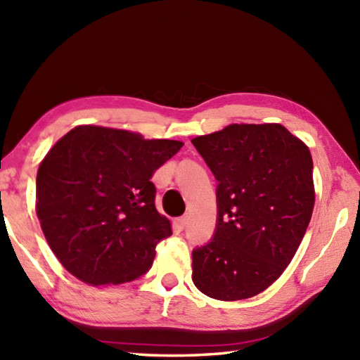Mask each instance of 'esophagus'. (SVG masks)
<instances>
[{
  "mask_svg": "<svg viewBox=\"0 0 360 360\" xmlns=\"http://www.w3.org/2000/svg\"><path fill=\"white\" fill-rule=\"evenodd\" d=\"M187 223H188V218H187V217H179L178 220H176V224H178V228H179L181 231L187 226Z\"/></svg>",
  "mask_w": 360,
  "mask_h": 360,
  "instance_id": "1",
  "label": "esophagus"
}]
</instances>
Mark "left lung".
<instances>
[{"label":"left lung","mask_w":360,"mask_h":360,"mask_svg":"<svg viewBox=\"0 0 360 360\" xmlns=\"http://www.w3.org/2000/svg\"><path fill=\"white\" fill-rule=\"evenodd\" d=\"M192 143L218 182L214 236L192 251L193 284L215 300L251 298L283 274L306 234L312 156L276 123L229 124Z\"/></svg>","instance_id":"left-lung-1"}]
</instances>
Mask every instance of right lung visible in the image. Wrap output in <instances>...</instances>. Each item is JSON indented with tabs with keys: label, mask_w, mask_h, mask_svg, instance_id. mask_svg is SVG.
Wrapping results in <instances>:
<instances>
[{
	"label": "right lung",
	"mask_w": 360,
	"mask_h": 360,
	"mask_svg": "<svg viewBox=\"0 0 360 360\" xmlns=\"http://www.w3.org/2000/svg\"><path fill=\"white\" fill-rule=\"evenodd\" d=\"M123 129L77 126L41 160L37 217L49 248L77 279L123 284L151 269L172 236L154 200L153 173L181 150Z\"/></svg>",
	"instance_id": "right-lung-1"
}]
</instances>
